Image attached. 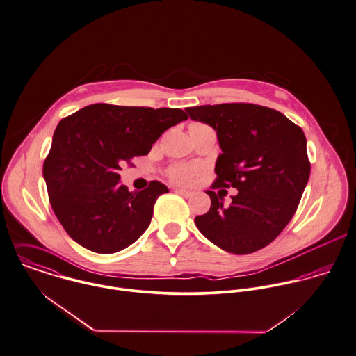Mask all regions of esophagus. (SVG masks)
<instances>
[{
	"instance_id": "esophagus-1",
	"label": "esophagus",
	"mask_w": 356,
	"mask_h": 356,
	"mask_svg": "<svg viewBox=\"0 0 356 356\" xmlns=\"http://www.w3.org/2000/svg\"><path fill=\"white\" fill-rule=\"evenodd\" d=\"M179 195H183V197H186V198H188V197H191L193 195V193L191 191H188V190H183V188H176L175 190Z\"/></svg>"
}]
</instances>
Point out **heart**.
I'll return each mask as SVG.
<instances>
[{
	"label": "heart",
	"instance_id": "b5f03b06",
	"mask_svg": "<svg viewBox=\"0 0 356 356\" xmlns=\"http://www.w3.org/2000/svg\"><path fill=\"white\" fill-rule=\"evenodd\" d=\"M200 125H202V124H193L191 127H200ZM195 172L197 170L194 168H176L172 170L170 176L176 181H188L193 179Z\"/></svg>",
	"mask_w": 356,
	"mask_h": 356
}]
</instances>
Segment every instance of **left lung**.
<instances>
[{"instance_id": "left-lung-1", "label": "left lung", "mask_w": 356, "mask_h": 356, "mask_svg": "<svg viewBox=\"0 0 356 356\" xmlns=\"http://www.w3.org/2000/svg\"><path fill=\"white\" fill-rule=\"evenodd\" d=\"M191 120L212 127L218 139L213 188L238 194L224 207L207 190L211 209L195 217L198 229L220 249L248 254L271 243L298 207L309 177L307 140L282 113L250 103L198 106Z\"/></svg>"}]
</instances>
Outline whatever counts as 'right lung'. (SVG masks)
Masks as SVG:
<instances>
[{
  "instance_id": "1",
  "label": "right lung",
  "mask_w": 356,
  "mask_h": 356,
  "mask_svg": "<svg viewBox=\"0 0 356 356\" xmlns=\"http://www.w3.org/2000/svg\"><path fill=\"white\" fill-rule=\"evenodd\" d=\"M188 117L180 108L90 104L63 118L44 162L52 209L85 249L120 252L148 228L154 204L169 193L159 181L142 191L121 184V165L147 155L152 144Z\"/></svg>"
}]
</instances>
